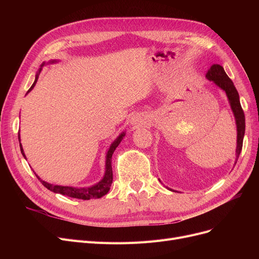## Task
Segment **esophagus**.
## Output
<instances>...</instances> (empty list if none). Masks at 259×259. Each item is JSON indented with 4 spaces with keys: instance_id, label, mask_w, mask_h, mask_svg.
<instances>
[{
    "instance_id": "obj_1",
    "label": "esophagus",
    "mask_w": 259,
    "mask_h": 259,
    "mask_svg": "<svg viewBox=\"0 0 259 259\" xmlns=\"http://www.w3.org/2000/svg\"><path fill=\"white\" fill-rule=\"evenodd\" d=\"M132 124H133V125H135V126H141V124H142V120H141L140 118H133Z\"/></svg>"
}]
</instances>
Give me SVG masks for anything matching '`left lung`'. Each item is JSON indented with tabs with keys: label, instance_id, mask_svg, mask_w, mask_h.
Wrapping results in <instances>:
<instances>
[{
	"label": "left lung",
	"instance_id": "left-lung-1",
	"mask_svg": "<svg viewBox=\"0 0 259 259\" xmlns=\"http://www.w3.org/2000/svg\"><path fill=\"white\" fill-rule=\"evenodd\" d=\"M206 77L213 81V83L221 88L222 90L225 91L227 94V98L230 104L231 109H232V112L235 117V124H236V129H237V145H236V160L239 157V154L241 152V148H242V142H243V137H244V129H246V121H244V113L242 111V108L240 105L239 101V94L233 84V81L230 79V77L227 75L225 72L223 66L219 64H213L210 69L208 70ZM236 164V161H235ZM169 189V188H168ZM170 191L173 192H178L175 190L169 189Z\"/></svg>",
	"mask_w": 259,
	"mask_h": 259
}]
</instances>
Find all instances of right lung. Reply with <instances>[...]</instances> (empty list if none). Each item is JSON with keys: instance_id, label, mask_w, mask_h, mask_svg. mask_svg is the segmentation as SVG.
Returning a JSON list of instances; mask_svg holds the SVG:
<instances>
[{"instance_id": "add662e5", "label": "right lung", "mask_w": 259, "mask_h": 259, "mask_svg": "<svg viewBox=\"0 0 259 259\" xmlns=\"http://www.w3.org/2000/svg\"><path fill=\"white\" fill-rule=\"evenodd\" d=\"M49 63L50 64L58 63V61L57 60H52ZM44 65H45V63H43L42 65H40V68H39L38 71L35 74V78H34L33 84L30 87V89L27 91V93H29L33 89V87L35 86L36 81H37V78H38V74H39L40 71H42V67ZM125 135H126V132H121L118 135V137L114 140V142L110 145V147H109L108 151L106 153L105 174L103 176V179L99 183H97V184L93 185V186L78 188V187H70V186L52 185V184H49L47 182H44L43 180H40L39 176H37L36 174H35V176L40 181V183L44 185V187H46L48 190H50V191H52L54 193H59V194H62V195H66V196L73 197V198H78V199H84V200H88V199H91V198H101L102 196L106 195L109 192V190H110V187H111V184H112V181H113L112 167H111V157H112V154H113L114 150L116 149V147L120 144L121 140L124 139ZM19 142H21L20 132H19ZM20 148H21V152H22L23 156L26 158V155L24 153V150H23V147H22L21 143H20Z\"/></svg>"}]
</instances>
